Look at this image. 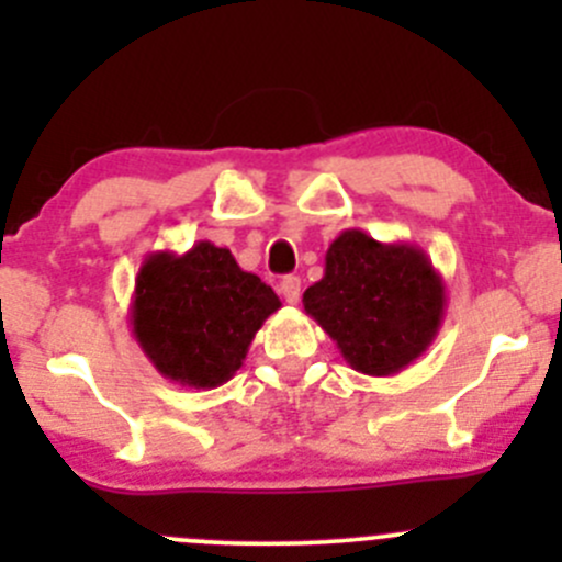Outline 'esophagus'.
I'll list each match as a JSON object with an SVG mask.
<instances>
[{
	"instance_id": "1",
	"label": "esophagus",
	"mask_w": 562,
	"mask_h": 562,
	"mask_svg": "<svg viewBox=\"0 0 562 562\" xmlns=\"http://www.w3.org/2000/svg\"><path fill=\"white\" fill-rule=\"evenodd\" d=\"M280 293L288 304H299V296H302V280L299 277H282L280 280Z\"/></svg>"
}]
</instances>
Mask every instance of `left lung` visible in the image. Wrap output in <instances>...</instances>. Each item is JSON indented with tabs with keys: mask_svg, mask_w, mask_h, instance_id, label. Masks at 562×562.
Wrapping results in <instances>:
<instances>
[{
	"mask_svg": "<svg viewBox=\"0 0 562 562\" xmlns=\"http://www.w3.org/2000/svg\"><path fill=\"white\" fill-rule=\"evenodd\" d=\"M302 302L356 372L389 378L438 337L446 282L422 247L348 228L328 245L323 277Z\"/></svg>",
	"mask_w": 562,
	"mask_h": 562,
	"instance_id": "left-lung-1",
	"label": "left lung"
}]
</instances>
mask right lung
<instances>
[{
  "label": "right lung",
  "mask_w": 562,
  "mask_h": 562,
  "mask_svg": "<svg viewBox=\"0 0 562 562\" xmlns=\"http://www.w3.org/2000/svg\"><path fill=\"white\" fill-rule=\"evenodd\" d=\"M280 307L277 293L241 269L231 249L198 241L181 255H146L130 326L162 378L187 389H217L245 364L258 328Z\"/></svg>",
  "instance_id": "obj_1"
}]
</instances>
